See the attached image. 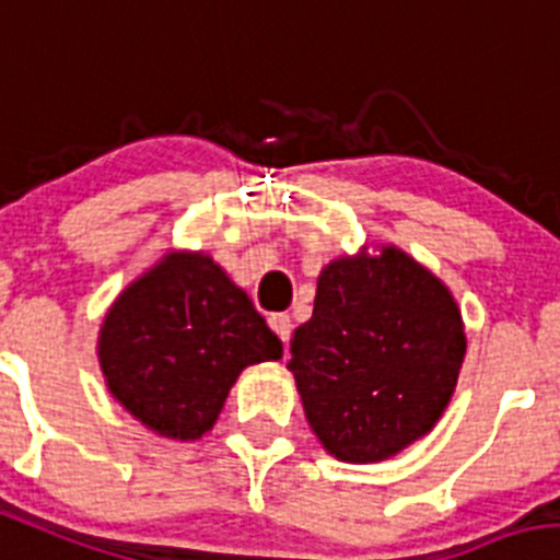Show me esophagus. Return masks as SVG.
Returning <instances> with one entry per match:
<instances>
[{
    "label": "esophagus",
    "instance_id": "esophagus-1",
    "mask_svg": "<svg viewBox=\"0 0 560 560\" xmlns=\"http://www.w3.org/2000/svg\"><path fill=\"white\" fill-rule=\"evenodd\" d=\"M269 327L277 332V336H280V341L289 347L291 330H294V325H291V316L289 314H271L269 316Z\"/></svg>",
    "mask_w": 560,
    "mask_h": 560
}]
</instances>
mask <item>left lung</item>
I'll return each instance as SVG.
<instances>
[{
	"label": "left lung",
	"instance_id": "left-lung-1",
	"mask_svg": "<svg viewBox=\"0 0 560 560\" xmlns=\"http://www.w3.org/2000/svg\"><path fill=\"white\" fill-rule=\"evenodd\" d=\"M464 352V322L447 285L386 246L322 271L314 316L291 338L289 369L327 453L369 464L439 422Z\"/></svg>",
	"mask_w": 560,
	"mask_h": 560
}]
</instances>
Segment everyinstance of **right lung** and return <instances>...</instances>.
<instances>
[{"instance_id":"add662e5","label":"right lung","mask_w":560,"mask_h":560,"mask_svg":"<svg viewBox=\"0 0 560 560\" xmlns=\"http://www.w3.org/2000/svg\"><path fill=\"white\" fill-rule=\"evenodd\" d=\"M283 343L208 255H172L113 302L100 332L107 388L168 439H199L249 363Z\"/></svg>"}]
</instances>
